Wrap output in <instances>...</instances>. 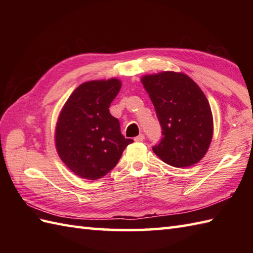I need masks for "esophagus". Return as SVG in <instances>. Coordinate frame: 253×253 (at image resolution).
Returning a JSON list of instances; mask_svg holds the SVG:
<instances>
[{
    "label": "esophagus",
    "mask_w": 253,
    "mask_h": 253,
    "mask_svg": "<svg viewBox=\"0 0 253 253\" xmlns=\"http://www.w3.org/2000/svg\"><path fill=\"white\" fill-rule=\"evenodd\" d=\"M143 140H144L143 133H140V135H139V136L135 137V141H137V142H141V141H143Z\"/></svg>",
    "instance_id": "obj_1"
}]
</instances>
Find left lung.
Instances as JSON below:
<instances>
[{
  "instance_id": "1",
  "label": "left lung",
  "mask_w": 253,
  "mask_h": 253,
  "mask_svg": "<svg viewBox=\"0 0 253 253\" xmlns=\"http://www.w3.org/2000/svg\"><path fill=\"white\" fill-rule=\"evenodd\" d=\"M157 112L162 139L152 148L174 168H188L206 155L213 136V117L207 96L182 73L163 72L141 78Z\"/></svg>"
}]
</instances>
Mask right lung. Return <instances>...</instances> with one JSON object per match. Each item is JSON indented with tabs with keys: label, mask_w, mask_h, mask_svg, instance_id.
<instances>
[{
	"label": "right lung",
	"mask_w": 253,
	"mask_h": 253,
	"mask_svg": "<svg viewBox=\"0 0 253 253\" xmlns=\"http://www.w3.org/2000/svg\"><path fill=\"white\" fill-rule=\"evenodd\" d=\"M121 87L116 78L84 83L75 89L58 116L57 153L82 178L95 180L105 176L133 142L122 135L120 122L109 110Z\"/></svg>",
	"instance_id": "obj_1"
}]
</instances>
